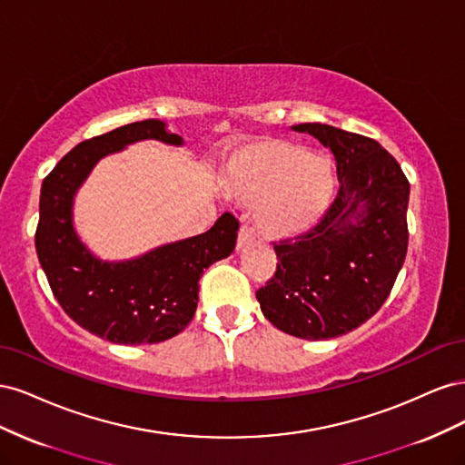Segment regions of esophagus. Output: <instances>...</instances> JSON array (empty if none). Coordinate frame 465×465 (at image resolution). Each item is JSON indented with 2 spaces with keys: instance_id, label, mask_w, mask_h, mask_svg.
Instances as JSON below:
<instances>
[{
  "instance_id": "34e87169",
  "label": "esophagus",
  "mask_w": 465,
  "mask_h": 465,
  "mask_svg": "<svg viewBox=\"0 0 465 465\" xmlns=\"http://www.w3.org/2000/svg\"><path fill=\"white\" fill-rule=\"evenodd\" d=\"M252 241H254V236H252V232H250L246 227H242V229H241V232H238V242H236V248H238V250H244L246 246H250V244H252Z\"/></svg>"
}]
</instances>
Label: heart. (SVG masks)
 <instances>
[{
    "mask_svg": "<svg viewBox=\"0 0 465 465\" xmlns=\"http://www.w3.org/2000/svg\"><path fill=\"white\" fill-rule=\"evenodd\" d=\"M335 184L330 159L273 137L236 147L221 171L224 193L252 205L256 229L275 241L312 231L331 207Z\"/></svg>",
    "mask_w": 465,
    "mask_h": 465,
    "instance_id": "obj_1",
    "label": "heart"
}]
</instances>
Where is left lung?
<instances>
[{"mask_svg": "<svg viewBox=\"0 0 465 465\" xmlns=\"http://www.w3.org/2000/svg\"><path fill=\"white\" fill-rule=\"evenodd\" d=\"M328 147L340 192L312 231L275 242L277 272L256 299L273 326L301 340H331L374 316L407 254L410 182L371 137L328 124H299Z\"/></svg>", "mask_w": 465, "mask_h": 465, "instance_id": "1", "label": "left lung"}]
</instances>
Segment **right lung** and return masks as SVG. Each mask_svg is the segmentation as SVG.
Listing matches in <instances>:
<instances>
[{
	"instance_id": "right-lung-1",
	"label": "right lung",
	"mask_w": 465,
	"mask_h": 465,
	"mask_svg": "<svg viewBox=\"0 0 465 465\" xmlns=\"http://www.w3.org/2000/svg\"><path fill=\"white\" fill-rule=\"evenodd\" d=\"M154 139L180 147L182 137L161 120L134 122L79 143L42 182L36 254L65 314L103 340L120 345L161 343L192 322L198 281L211 263L231 256L238 221L223 213L207 232L168 242L122 262L96 258L74 227V200L106 154Z\"/></svg>"
}]
</instances>
